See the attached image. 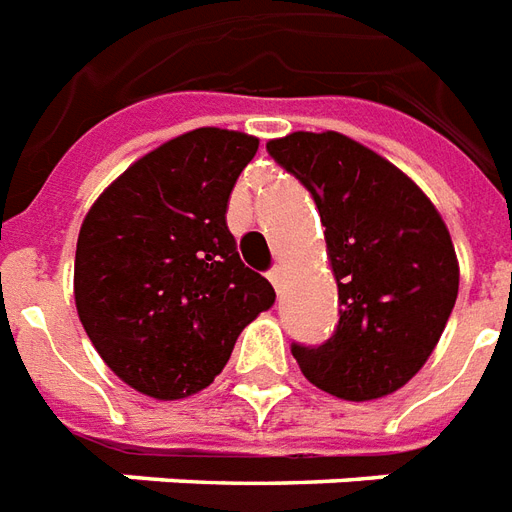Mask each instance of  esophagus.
<instances>
[{
  "label": "esophagus",
  "instance_id": "34e87169",
  "mask_svg": "<svg viewBox=\"0 0 512 512\" xmlns=\"http://www.w3.org/2000/svg\"><path fill=\"white\" fill-rule=\"evenodd\" d=\"M267 278H270L272 286H275V292L281 294V286H283V267H281V264H275V267L267 272Z\"/></svg>",
  "mask_w": 512,
  "mask_h": 512
}]
</instances>
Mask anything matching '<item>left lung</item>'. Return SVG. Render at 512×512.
Segmentation results:
<instances>
[{
    "instance_id": "left-lung-1",
    "label": "left lung",
    "mask_w": 512,
    "mask_h": 512,
    "mask_svg": "<svg viewBox=\"0 0 512 512\" xmlns=\"http://www.w3.org/2000/svg\"><path fill=\"white\" fill-rule=\"evenodd\" d=\"M267 152L316 201L341 302L335 333L294 343V360L346 401L395 393L431 357L458 297L445 220L404 171L343 133L297 130Z\"/></svg>"
}]
</instances>
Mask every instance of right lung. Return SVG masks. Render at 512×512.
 <instances>
[{"label": "right lung", "mask_w": 512, "mask_h": 512, "mask_svg": "<svg viewBox=\"0 0 512 512\" xmlns=\"http://www.w3.org/2000/svg\"><path fill=\"white\" fill-rule=\"evenodd\" d=\"M256 149L259 138L237 130L182 133L114 179L81 223L78 319L138 393L177 401L204 390L275 302L226 226L234 182Z\"/></svg>", "instance_id": "right-lung-1"}]
</instances>
